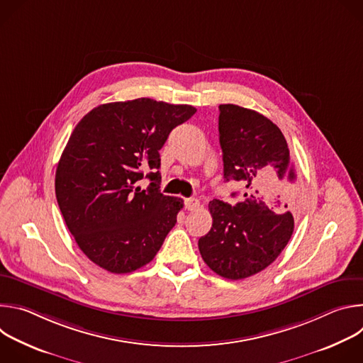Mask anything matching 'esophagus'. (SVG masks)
<instances>
[{
  "label": "esophagus",
  "instance_id": "esophagus-1",
  "mask_svg": "<svg viewBox=\"0 0 363 363\" xmlns=\"http://www.w3.org/2000/svg\"><path fill=\"white\" fill-rule=\"evenodd\" d=\"M184 203H185V208L188 210V211H195L198 206H199V201L196 199V198H186L185 201H184Z\"/></svg>",
  "mask_w": 363,
  "mask_h": 363
}]
</instances>
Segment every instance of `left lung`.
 I'll return each instance as SVG.
<instances>
[{"label": "left lung", "instance_id": "left-lung-1", "mask_svg": "<svg viewBox=\"0 0 363 363\" xmlns=\"http://www.w3.org/2000/svg\"><path fill=\"white\" fill-rule=\"evenodd\" d=\"M218 130L224 179L245 191L235 205L210 202L213 227L198 247L214 273L241 280L269 267L287 245L294 230L296 171L281 130L262 113L220 105Z\"/></svg>", "mask_w": 363, "mask_h": 363}]
</instances>
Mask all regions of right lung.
I'll return each mask as SVG.
<instances>
[{
	"label": "right lung",
	"mask_w": 363,
	"mask_h": 363,
	"mask_svg": "<svg viewBox=\"0 0 363 363\" xmlns=\"http://www.w3.org/2000/svg\"><path fill=\"white\" fill-rule=\"evenodd\" d=\"M195 112L140 97L100 105L74 128L57 165L56 198L77 245L99 267L130 273L162 247L184 202L160 191V150ZM143 176L151 181L146 190L137 185Z\"/></svg>",
	"instance_id": "add662e5"
}]
</instances>
